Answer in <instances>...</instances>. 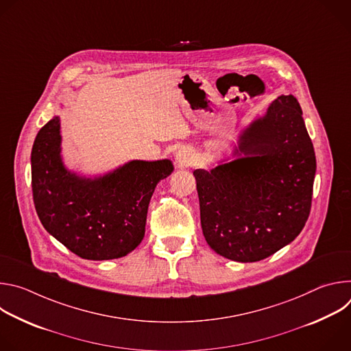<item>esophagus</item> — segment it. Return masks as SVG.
Returning <instances> with one entry per match:
<instances>
[{"label":"esophagus","instance_id":"34e87169","mask_svg":"<svg viewBox=\"0 0 351 351\" xmlns=\"http://www.w3.org/2000/svg\"><path fill=\"white\" fill-rule=\"evenodd\" d=\"M194 152L189 147H182L176 153V162L179 167H190L194 162Z\"/></svg>","mask_w":351,"mask_h":351}]
</instances>
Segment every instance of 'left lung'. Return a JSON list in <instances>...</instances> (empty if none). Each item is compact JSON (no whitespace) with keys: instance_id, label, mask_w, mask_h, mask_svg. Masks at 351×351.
I'll return each instance as SVG.
<instances>
[{"instance_id":"1","label":"left lung","mask_w":351,"mask_h":351,"mask_svg":"<svg viewBox=\"0 0 351 351\" xmlns=\"http://www.w3.org/2000/svg\"><path fill=\"white\" fill-rule=\"evenodd\" d=\"M240 148L244 158L193 173L210 247L254 263L293 241L311 211L317 161L297 98L278 97L243 132Z\"/></svg>"}]
</instances>
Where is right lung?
<instances>
[{
  "mask_svg": "<svg viewBox=\"0 0 351 351\" xmlns=\"http://www.w3.org/2000/svg\"><path fill=\"white\" fill-rule=\"evenodd\" d=\"M60 118L47 122L32 148V190L45 230L84 260H114L141 243L149 199L171 161H132L95 180L69 173L61 161Z\"/></svg>",
  "mask_w": 351,
  "mask_h": 351,
  "instance_id": "1",
  "label": "right lung"
}]
</instances>
